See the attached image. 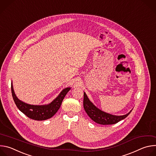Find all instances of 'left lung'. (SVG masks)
Segmentation results:
<instances>
[{
	"label": "left lung",
	"mask_w": 156,
	"mask_h": 156,
	"mask_svg": "<svg viewBox=\"0 0 156 156\" xmlns=\"http://www.w3.org/2000/svg\"><path fill=\"white\" fill-rule=\"evenodd\" d=\"M83 107L86 112L94 122L101 125H112L115 124L122 120L125 119L131 112L124 115H114L102 111L96 107L88 99L87 95L84 93Z\"/></svg>",
	"instance_id": "8db88e82"
}]
</instances>
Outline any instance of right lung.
Segmentation results:
<instances>
[{
    "label": "right lung",
    "mask_w": 156,
    "mask_h": 156,
    "mask_svg": "<svg viewBox=\"0 0 156 156\" xmlns=\"http://www.w3.org/2000/svg\"><path fill=\"white\" fill-rule=\"evenodd\" d=\"M11 90L13 101L21 112L33 120H45L51 118L56 114L60 107L65 96L70 90V87H66L63 90L60 94L50 104L42 105H30L19 100L15 94L12 82L11 83Z\"/></svg>",
    "instance_id": "obj_1"
}]
</instances>
